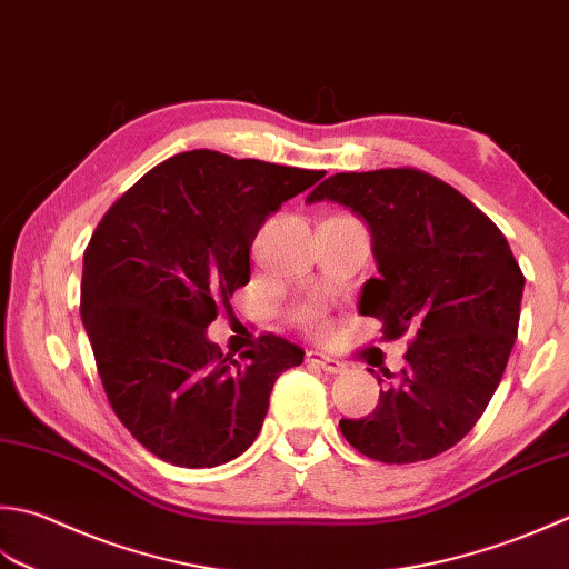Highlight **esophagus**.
<instances>
[{
  "instance_id": "esophagus-1",
  "label": "esophagus",
  "mask_w": 569,
  "mask_h": 569,
  "mask_svg": "<svg viewBox=\"0 0 569 569\" xmlns=\"http://www.w3.org/2000/svg\"><path fill=\"white\" fill-rule=\"evenodd\" d=\"M306 360H308L310 365L320 367V370L330 372V375H340V372L345 370V365H342L340 360H336V358H328V355H322V352H308V355H306Z\"/></svg>"
}]
</instances>
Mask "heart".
<instances>
[{
	"mask_svg": "<svg viewBox=\"0 0 569 569\" xmlns=\"http://www.w3.org/2000/svg\"><path fill=\"white\" fill-rule=\"evenodd\" d=\"M298 320L303 322L308 330H322L326 328V313H322V308L316 303H308L298 310Z\"/></svg>",
	"mask_w": 569,
	"mask_h": 569,
	"instance_id": "1",
	"label": "heart"
}]
</instances>
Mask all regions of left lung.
<instances>
[{
    "instance_id": "left-lung-1",
    "label": "left lung",
    "mask_w": 569,
    "mask_h": 569,
    "mask_svg": "<svg viewBox=\"0 0 569 569\" xmlns=\"http://www.w3.org/2000/svg\"><path fill=\"white\" fill-rule=\"evenodd\" d=\"M367 219L380 276L360 313L382 340L411 336L399 375L362 419H340L350 447L382 463H415L456 447L503 380L526 276L491 219L439 177L415 167L340 172L310 192ZM377 380L385 382L380 375Z\"/></svg>"
}]
</instances>
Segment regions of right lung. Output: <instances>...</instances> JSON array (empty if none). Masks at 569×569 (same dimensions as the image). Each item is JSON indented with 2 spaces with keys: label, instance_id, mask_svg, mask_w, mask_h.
Listing matches in <instances>:
<instances>
[{
  "label": "right lung",
  "instance_id": "add662e5",
  "mask_svg": "<svg viewBox=\"0 0 569 569\" xmlns=\"http://www.w3.org/2000/svg\"><path fill=\"white\" fill-rule=\"evenodd\" d=\"M322 170L192 150L152 167L83 251L81 318L110 407L158 459L211 469L259 437L278 375L303 348L263 332L239 360L207 340L251 278V243Z\"/></svg>",
  "mask_w": 569,
  "mask_h": 569
}]
</instances>
